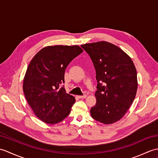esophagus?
Returning <instances> with one entry per match:
<instances>
[{"mask_svg":"<svg viewBox=\"0 0 158 158\" xmlns=\"http://www.w3.org/2000/svg\"><path fill=\"white\" fill-rule=\"evenodd\" d=\"M86 97H87L86 95H84V96H78V98H79V99H81V98H85Z\"/></svg>","mask_w":158,"mask_h":158,"instance_id":"34e87169","label":"esophagus"}]
</instances>
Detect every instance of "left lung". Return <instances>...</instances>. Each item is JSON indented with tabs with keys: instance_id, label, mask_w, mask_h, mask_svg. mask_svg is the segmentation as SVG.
Listing matches in <instances>:
<instances>
[{
	"instance_id": "1",
	"label": "left lung",
	"mask_w": 158,
	"mask_h": 158,
	"mask_svg": "<svg viewBox=\"0 0 158 158\" xmlns=\"http://www.w3.org/2000/svg\"><path fill=\"white\" fill-rule=\"evenodd\" d=\"M89 55L96 71V104L90 110L94 119L114 123L125 114L137 90V70L126 52L105 41L81 46Z\"/></svg>"
}]
</instances>
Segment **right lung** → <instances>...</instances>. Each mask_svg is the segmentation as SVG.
Returning a JSON list of instances; mask_svg holds the SVG:
<instances>
[{
	"mask_svg": "<svg viewBox=\"0 0 158 158\" xmlns=\"http://www.w3.org/2000/svg\"><path fill=\"white\" fill-rule=\"evenodd\" d=\"M83 51L79 46H49L29 62L23 90L32 110L44 123H58L70 113L75 98L60 85L64 83L66 68Z\"/></svg>",
	"mask_w": 158,
	"mask_h": 158,
	"instance_id": "add662e5",
	"label": "right lung"
}]
</instances>
